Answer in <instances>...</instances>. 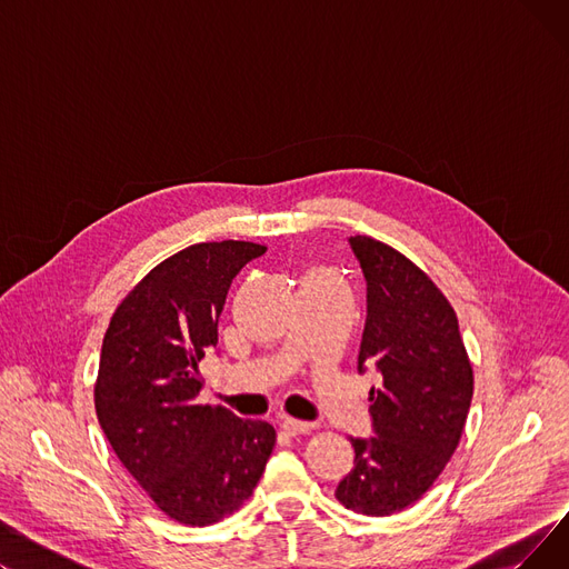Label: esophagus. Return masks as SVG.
<instances>
[{"mask_svg":"<svg viewBox=\"0 0 569 569\" xmlns=\"http://www.w3.org/2000/svg\"><path fill=\"white\" fill-rule=\"evenodd\" d=\"M316 425L311 422H300V420H292V417H283L281 420V429L290 436H300V433H309Z\"/></svg>","mask_w":569,"mask_h":569,"instance_id":"34e87169","label":"esophagus"}]
</instances>
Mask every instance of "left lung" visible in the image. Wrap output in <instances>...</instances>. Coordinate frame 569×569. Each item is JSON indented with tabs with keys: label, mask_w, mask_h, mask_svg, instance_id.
<instances>
[{
	"label": "left lung",
	"mask_w": 569,
	"mask_h": 569,
	"mask_svg": "<svg viewBox=\"0 0 569 569\" xmlns=\"http://www.w3.org/2000/svg\"><path fill=\"white\" fill-rule=\"evenodd\" d=\"M367 279V322L357 369L380 373L369 392L371 438H350L355 468L337 487L348 510L390 517L420 500L461 440L472 367L459 320L438 286L373 237L348 239Z\"/></svg>",
	"instance_id": "obj_1"
}]
</instances>
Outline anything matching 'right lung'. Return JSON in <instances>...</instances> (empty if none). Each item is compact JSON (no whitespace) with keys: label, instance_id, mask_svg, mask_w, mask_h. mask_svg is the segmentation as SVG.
<instances>
[{"label":"right lung","instance_id":"1","mask_svg":"<svg viewBox=\"0 0 569 569\" xmlns=\"http://www.w3.org/2000/svg\"><path fill=\"white\" fill-rule=\"evenodd\" d=\"M253 242H202L157 264L110 318L94 406L117 459L161 512L209 526L249 500L277 431L196 403L200 360L239 269L262 256Z\"/></svg>","mask_w":569,"mask_h":569}]
</instances>
